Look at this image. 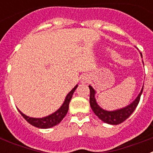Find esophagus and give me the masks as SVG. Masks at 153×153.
I'll list each match as a JSON object with an SVG mask.
<instances>
[{"mask_svg":"<svg viewBox=\"0 0 153 153\" xmlns=\"http://www.w3.org/2000/svg\"><path fill=\"white\" fill-rule=\"evenodd\" d=\"M81 82H82L83 83H86V82H87V78L85 77V76H83V77L82 78V79H81Z\"/></svg>","mask_w":153,"mask_h":153,"instance_id":"obj_1","label":"esophagus"}]
</instances>
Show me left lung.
Wrapping results in <instances>:
<instances>
[{"label":"left lung","instance_id":"8db88e82","mask_svg":"<svg viewBox=\"0 0 153 153\" xmlns=\"http://www.w3.org/2000/svg\"><path fill=\"white\" fill-rule=\"evenodd\" d=\"M140 54L142 56V53H140ZM89 88H90V106H91V109H93V113H95L97 117L100 119L102 121H103L104 123L111 124V125H118V124L122 123L127 118H129L130 117V115L133 113L137 105L139 104V102L140 100V97H141L143 90V86L141 92L138 95V97H136V100L132 103H130L129 105L126 106V107L120 109H117V110H113V111H107V110L102 109L97 104L95 99L96 91L94 90V89L91 86H89Z\"/></svg>","mask_w":153,"mask_h":153}]
</instances>
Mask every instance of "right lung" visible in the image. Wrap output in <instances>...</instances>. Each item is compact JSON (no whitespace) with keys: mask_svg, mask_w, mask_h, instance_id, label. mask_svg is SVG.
Wrapping results in <instances>:
<instances>
[{"mask_svg":"<svg viewBox=\"0 0 153 153\" xmlns=\"http://www.w3.org/2000/svg\"><path fill=\"white\" fill-rule=\"evenodd\" d=\"M77 86L78 85L74 86V88L67 94L63 105L60 106V109L56 110L55 113H52L50 116H47L46 117H43V118H33V117H29L27 116H26V115H24L23 113H21V111H20L18 109H18L19 113L21 114V116L30 125L37 127V128H40V129L51 128V127L57 125L58 123H60L62 121V120L65 117V116L67 115L69 109V104H70V100L72 98L73 94H74L76 89L77 88Z\"/></svg>","mask_w":153,"mask_h":153,"instance_id":"add662e5","label":"right lung"}]
</instances>
